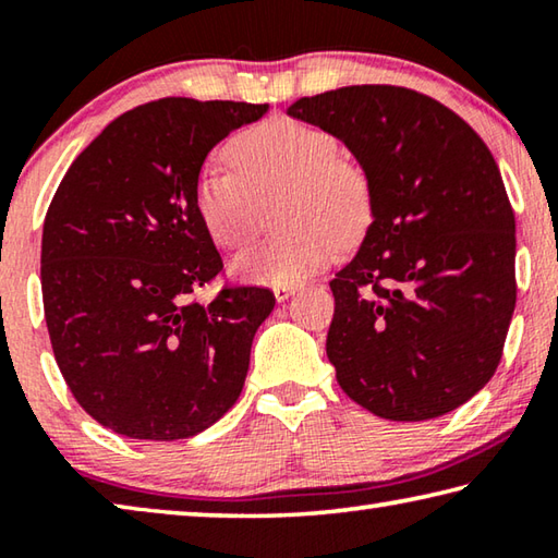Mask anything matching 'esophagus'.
<instances>
[{
    "label": "esophagus",
    "mask_w": 558,
    "mask_h": 558,
    "mask_svg": "<svg viewBox=\"0 0 558 558\" xmlns=\"http://www.w3.org/2000/svg\"><path fill=\"white\" fill-rule=\"evenodd\" d=\"M295 290H298V286H276V288H272V292H276V300H278V302L288 300Z\"/></svg>",
    "instance_id": "esophagus-1"
}]
</instances>
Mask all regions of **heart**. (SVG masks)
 Here are the masks:
<instances>
[{
  "instance_id": "obj_1",
  "label": "heart",
  "mask_w": 558,
  "mask_h": 558,
  "mask_svg": "<svg viewBox=\"0 0 558 558\" xmlns=\"http://www.w3.org/2000/svg\"><path fill=\"white\" fill-rule=\"evenodd\" d=\"M234 169H206L194 209L211 241L239 251L256 239L266 209L278 205V239L233 260V272L263 286H298L335 258L339 243L362 239L374 214L372 179L339 155L327 130L272 118L241 130L223 149Z\"/></svg>"
}]
</instances>
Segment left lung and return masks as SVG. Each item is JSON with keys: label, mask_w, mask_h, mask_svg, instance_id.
Returning a JSON list of instances; mask_svg holds the SVG:
<instances>
[{"label": "left lung", "mask_w": 558, "mask_h": 558, "mask_svg": "<svg viewBox=\"0 0 558 558\" xmlns=\"http://www.w3.org/2000/svg\"><path fill=\"white\" fill-rule=\"evenodd\" d=\"M288 116L342 140L372 179L362 248L329 280L339 386L389 421L456 411L493 379L517 302L514 211L493 153L401 86L327 90Z\"/></svg>", "instance_id": "1"}]
</instances>
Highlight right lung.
I'll return each instance as SVG.
<instances>
[{
	"mask_svg": "<svg viewBox=\"0 0 558 558\" xmlns=\"http://www.w3.org/2000/svg\"><path fill=\"white\" fill-rule=\"evenodd\" d=\"M268 106L162 98L75 157L44 221L41 295L56 364L90 418L135 440L214 426L241 396L268 288L192 295L223 270L194 209L206 155Z\"/></svg>",
	"mask_w": 558,
	"mask_h": 558,
	"instance_id": "add662e5",
	"label": "right lung"
}]
</instances>
